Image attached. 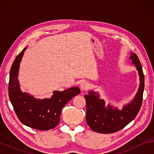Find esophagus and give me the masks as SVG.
<instances>
[{"mask_svg":"<svg viewBox=\"0 0 154 154\" xmlns=\"http://www.w3.org/2000/svg\"><path fill=\"white\" fill-rule=\"evenodd\" d=\"M90 88V83L85 81H83L80 84V89L82 91L87 90Z\"/></svg>","mask_w":154,"mask_h":154,"instance_id":"esophagus-1","label":"esophagus"}]
</instances>
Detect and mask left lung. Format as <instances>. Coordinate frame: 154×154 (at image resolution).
<instances>
[{"label": "left lung", "instance_id": "left-lung-1", "mask_svg": "<svg viewBox=\"0 0 154 154\" xmlns=\"http://www.w3.org/2000/svg\"><path fill=\"white\" fill-rule=\"evenodd\" d=\"M130 60L134 65L139 77V86L134 98L125 104L122 109L110 103L106 105L98 92L90 90L85 95L86 100V122L94 132L98 133H113L124 128L136 118L141 106L144 91L145 78L141 64L137 56L130 52Z\"/></svg>", "mask_w": 154, "mask_h": 154}]
</instances>
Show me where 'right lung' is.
Returning <instances> with one entry per match:
<instances>
[{"label": "right lung", "mask_w": 154, "mask_h": 154, "mask_svg": "<svg viewBox=\"0 0 154 154\" xmlns=\"http://www.w3.org/2000/svg\"><path fill=\"white\" fill-rule=\"evenodd\" d=\"M27 48L26 47L15 58L10 70L9 99L17 118L22 124L34 129L48 130L59 124L62 109L81 92L78 87H72L64 91H54L51 98L42 99L22 92L18 74L21 61Z\"/></svg>", "instance_id": "right-lung-1"}]
</instances>
